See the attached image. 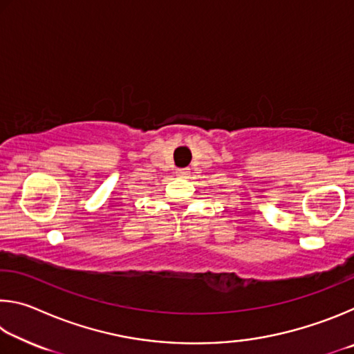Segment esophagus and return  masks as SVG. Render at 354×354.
Instances as JSON below:
<instances>
[{"mask_svg":"<svg viewBox=\"0 0 354 354\" xmlns=\"http://www.w3.org/2000/svg\"><path fill=\"white\" fill-rule=\"evenodd\" d=\"M190 175L189 169H178L176 170V176H181V178H187Z\"/></svg>","mask_w":354,"mask_h":354,"instance_id":"esophagus-1","label":"esophagus"}]
</instances>
